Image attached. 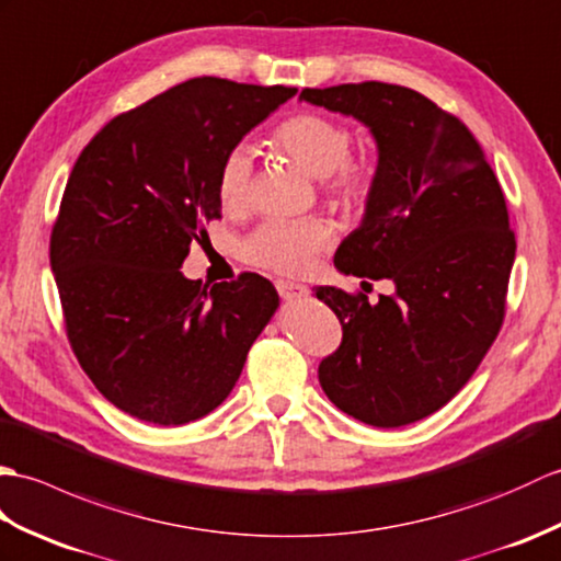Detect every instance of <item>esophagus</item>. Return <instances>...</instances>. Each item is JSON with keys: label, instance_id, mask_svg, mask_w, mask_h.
<instances>
[{"label": "esophagus", "instance_id": "1", "mask_svg": "<svg viewBox=\"0 0 561 561\" xmlns=\"http://www.w3.org/2000/svg\"><path fill=\"white\" fill-rule=\"evenodd\" d=\"M276 288H278V295L283 297L285 302H300V300H305V297L309 295V290L305 288V285L293 283V280H278Z\"/></svg>", "mask_w": 561, "mask_h": 561}]
</instances>
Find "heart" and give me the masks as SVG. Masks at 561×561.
I'll list each match as a JSON object with an SVG mask.
<instances>
[{
  "label": "heart",
  "mask_w": 561,
  "mask_h": 561,
  "mask_svg": "<svg viewBox=\"0 0 561 561\" xmlns=\"http://www.w3.org/2000/svg\"><path fill=\"white\" fill-rule=\"evenodd\" d=\"M273 146L312 178L329 180L331 192L345 202L363 196L371 182L369 168L359 160L347 158L351 156V131L335 119L302 112V115L285 119L273 131ZM252 168L254 160L247 146H234L222 158L216 180L222 206L238 210L247 204ZM331 240L333 230L321 218L266 220L244 240L242 256L249 264L273 273H305Z\"/></svg>",
  "instance_id": "1"
}]
</instances>
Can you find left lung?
Returning <instances> with one entry per match:
<instances>
[{
	"label": "left lung",
	"instance_id": "obj_1",
	"mask_svg": "<svg viewBox=\"0 0 561 561\" xmlns=\"http://www.w3.org/2000/svg\"><path fill=\"white\" fill-rule=\"evenodd\" d=\"M300 101L357 119L375 139L365 214L333 264L393 283L375 305L317 288L343 327L319 383L365 425L403 427L449 403L500 333L516 259L502 186L466 124L417 91L367 81L305 89Z\"/></svg>",
	"mask_w": 561,
	"mask_h": 561
}]
</instances>
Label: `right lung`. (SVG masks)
<instances>
[{
	"label": "right lung",
	"instance_id": "1",
	"mask_svg": "<svg viewBox=\"0 0 561 561\" xmlns=\"http://www.w3.org/2000/svg\"><path fill=\"white\" fill-rule=\"evenodd\" d=\"M297 89L198 77L107 122L83 148L49 240L67 333L95 389L136 420L208 415L280 305L256 273L180 271L220 218L218 168Z\"/></svg>",
	"mask_w": 561,
	"mask_h": 561
}]
</instances>
